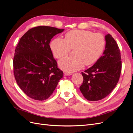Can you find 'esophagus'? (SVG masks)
Wrapping results in <instances>:
<instances>
[{"label":"esophagus","instance_id":"obj_1","mask_svg":"<svg viewBox=\"0 0 133 133\" xmlns=\"http://www.w3.org/2000/svg\"><path fill=\"white\" fill-rule=\"evenodd\" d=\"M72 73H67V72H64V76H69L71 75Z\"/></svg>","mask_w":133,"mask_h":133}]
</instances>
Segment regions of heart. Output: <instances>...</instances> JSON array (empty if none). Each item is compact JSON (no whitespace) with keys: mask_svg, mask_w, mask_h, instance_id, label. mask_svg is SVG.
Here are the masks:
<instances>
[{"mask_svg":"<svg viewBox=\"0 0 133 133\" xmlns=\"http://www.w3.org/2000/svg\"><path fill=\"white\" fill-rule=\"evenodd\" d=\"M105 45V40L100 33L82 30H72L65 34L64 38H56L51 41L50 48L57 59L66 56L70 49L74 55L60 60L59 67L71 73L81 69L83 64H94L102 54Z\"/></svg>","mask_w":133,"mask_h":133,"instance_id":"b5f03b06","label":"heart"}]
</instances>
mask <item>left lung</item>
<instances>
[{
  "instance_id": "1",
  "label": "left lung",
  "mask_w": 133,
  "mask_h": 133,
  "mask_svg": "<svg viewBox=\"0 0 133 133\" xmlns=\"http://www.w3.org/2000/svg\"><path fill=\"white\" fill-rule=\"evenodd\" d=\"M103 55L89 69L82 72L79 89L84 98L98 101L108 96L117 84L122 70V59L117 43L110 34L105 35Z\"/></svg>"
}]
</instances>
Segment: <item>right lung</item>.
<instances>
[{"label": "right lung", "mask_w": 133, "mask_h": 133, "mask_svg": "<svg viewBox=\"0 0 133 133\" xmlns=\"http://www.w3.org/2000/svg\"><path fill=\"white\" fill-rule=\"evenodd\" d=\"M63 29L39 26L29 29L20 39L13 59L14 74L18 85L31 99L50 97L63 72L57 66L49 43Z\"/></svg>", "instance_id": "obj_1"}]
</instances>
